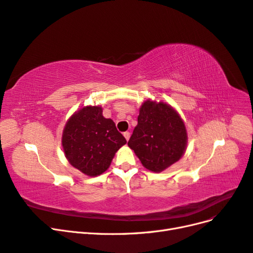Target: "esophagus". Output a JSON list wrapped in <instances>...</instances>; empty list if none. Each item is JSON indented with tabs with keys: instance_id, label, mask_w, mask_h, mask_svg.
Returning a JSON list of instances; mask_svg holds the SVG:
<instances>
[{
	"instance_id": "34e87169",
	"label": "esophagus",
	"mask_w": 253,
	"mask_h": 253,
	"mask_svg": "<svg viewBox=\"0 0 253 253\" xmlns=\"http://www.w3.org/2000/svg\"><path fill=\"white\" fill-rule=\"evenodd\" d=\"M124 136H125V138H126V140H128L129 137H131V134H129V132H125V133H124Z\"/></svg>"
}]
</instances>
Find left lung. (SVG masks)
Instances as JSON below:
<instances>
[{"instance_id":"left-lung-1","label":"left lung","mask_w":253,"mask_h":253,"mask_svg":"<svg viewBox=\"0 0 253 253\" xmlns=\"http://www.w3.org/2000/svg\"><path fill=\"white\" fill-rule=\"evenodd\" d=\"M187 143L185 122L172 105L152 99L143 101L127 145L145 169L165 171L185 154Z\"/></svg>"}]
</instances>
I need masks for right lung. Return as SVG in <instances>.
<instances>
[{
  "mask_svg": "<svg viewBox=\"0 0 253 253\" xmlns=\"http://www.w3.org/2000/svg\"><path fill=\"white\" fill-rule=\"evenodd\" d=\"M64 155L74 168L90 177L109 169L116 152L126 143L100 105H86L66 121L62 133Z\"/></svg>",
  "mask_w": 253,
  "mask_h": 253,
  "instance_id": "right-lung-1",
  "label": "right lung"
}]
</instances>
